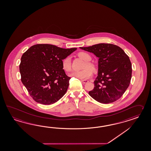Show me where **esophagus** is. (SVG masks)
Returning <instances> with one entry per match:
<instances>
[{
	"instance_id": "34e87169",
	"label": "esophagus",
	"mask_w": 151,
	"mask_h": 151,
	"mask_svg": "<svg viewBox=\"0 0 151 151\" xmlns=\"http://www.w3.org/2000/svg\"><path fill=\"white\" fill-rule=\"evenodd\" d=\"M81 81L83 83H87L88 81V80H81Z\"/></svg>"
}]
</instances>
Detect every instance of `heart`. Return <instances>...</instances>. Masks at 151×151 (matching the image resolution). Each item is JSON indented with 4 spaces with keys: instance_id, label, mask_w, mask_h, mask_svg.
<instances>
[{
    "instance_id": "b5f03b06",
    "label": "heart",
    "mask_w": 151,
    "mask_h": 151,
    "mask_svg": "<svg viewBox=\"0 0 151 151\" xmlns=\"http://www.w3.org/2000/svg\"><path fill=\"white\" fill-rule=\"evenodd\" d=\"M78 56L83 59L86 62H89L91 60V57L88 53L86 52H80L78 53ZM85 67H88L89 68H86L83 70L78 71L74 70L69 74V76L71 77H74L81 79L85 80L88 78L91 77L92 75V70H95L94 65L89 62H86V65ZM91 69L90 70L89 68ZM62 68L63 70L65 71H69L71 68V58L70 57H67L62 60Z\"/></svg>"
}]
</instances>
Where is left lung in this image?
Returning <instances> with one entry per match:
<instances>
[{
    "instance_id": "1",
    "label": "left lung",
    "mask_w": 151,
    "mask_h": 151,
    "mask_svg": "<svg viewBox=\"0 0 151 151\" xmlns=\"http://www.w3.org/2000/svg\"><path fill=\"white\" fill-rule=\"evenodd\" d=\"M98 57V76L94 88L89 92L96 101L113 103L119 99L129 87L132 74L129 57L119 46L111 44H99L80 47Z\"/></svg>"
}]
</instances>
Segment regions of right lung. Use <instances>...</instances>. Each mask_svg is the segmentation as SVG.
<instances>
[{
    "instance_id": "right-lung-1",
    "label": "right lung",
    "mask_w": 151,
    "mask_h": 151,
    "mask_svg": "<svg viewBox=\"0 0 151 151\" xmlns=\"http://www.w3.org/2000/svg\"><path fill=\"white\" fill-rule=\"evenodd\" d=\"M76 50L37 44L23 54L19 65L21 81L36 102L50 105L65 94L70 78L63 69L62 60Z\"/></svg>"
}]
</instances>
